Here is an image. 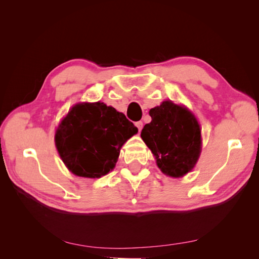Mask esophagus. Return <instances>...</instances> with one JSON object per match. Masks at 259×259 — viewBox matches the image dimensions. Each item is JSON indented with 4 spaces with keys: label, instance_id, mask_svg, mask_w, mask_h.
Returning a JSON list of instances; mask_svg holds the SVG:
<instances>
[{
    "label": "esophagus",
    "instance_id": "obj_1",
    "mask_svg": "<svg viewBox=\"0 0 259 259\" xmlns=\"http://www.w3.org/2000/svg\"><path fill=\"white\" fill-rule=\"evenodd\" d=\"M135 125H136V126H137V128H138V131H139V132L143 130V126H144V123H143L142 121H138V122H136V123H135Z\"/></svg>",
    "mask_w": 259,
    "mask_h": 259
}]
</instances>
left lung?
<instances>
[{"label": "left lung", "mask_w": 259, "mask_h": 259, "mask_svg": "<svg viewBox=\"0 0 259 259\" xmlns=\"http://www.w3.org/2000/svg\"><path fill=\"white\" fill-rule=\"evenodd\" d=\"M149 114L152 120L145 125L140 136L164 174L183 177L192 170L201 153L197 119L188 109L170 100L150 109Z\"/></svg>", "instance_id": "8db88e82"}]
</instances>
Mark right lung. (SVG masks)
Instances as JSON below:
<instances>
[{
    "mask_svg": "<svg viewBox=\"0 0 259 259\" xmlns=\"http://www.w3.org/2000/svg\"><path fill=\"white\" fill-rule=\"evenodd\" d=\"M138 128L122 112L104 103L72 107L55 134L62 162L72 174L100 178L115 166L121 147Z\"/></svg>",
    "mask_w": 259,
    "mask_h": 259,
    "instance_id": "obj_1",
    "label": "right lung"
}]
</instances>
